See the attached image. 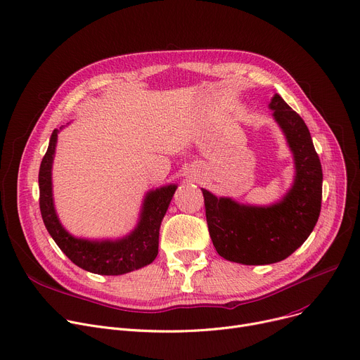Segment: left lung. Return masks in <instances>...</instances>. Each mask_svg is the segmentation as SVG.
Here are the masks:
<instances>
[{"label":"left lung","mask_w":360,"mask_h":360,"mask_svg":"<svg viewBox=\"0 0 360 360\" xmlns=\"http://www.w3.org/2000/svg\"><path fill=\"white\" fill-rule=\"evenodd\" d=\"M269 108L294 156L291 188L275 204H240L201 189L217 253L243 265H269L292 255L313 231L321 210L323 171L304 120L275 94Z\"/></svg>","instance_id":"obj_1"}]
</instances>
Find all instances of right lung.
<instances>
[{"instance_id":"1","label":"right lung","mask_w":360,"mask_h":360,"mask_svg":"<svg viewBox=\"0 0 360 360\" xmlns=\"http://www.w3.org/2000/svg\"><path fill=\"white\" fill-rule=\"evenodd\" d=\"M59 130H53L40 163L39 189L43 223L59 249L84 271L98 275H123L148 266L158 256L159 230L176 191L175 184L150 189L143 200L134 230L115 240H89L72 236L60 223L52 191V165Z\"/></svg>"}]
</instances>
